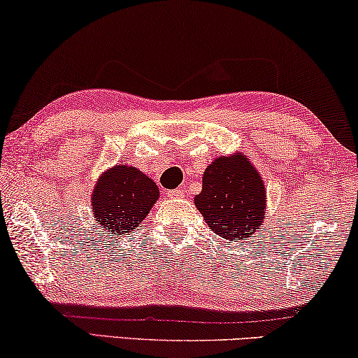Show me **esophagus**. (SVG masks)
<instances>
[{
	"label": "esophagus",
	"mask_w": 358,
	"mask_h": 358,
	"mask_svg": "<svg viewBox=\"0 0 358 358\" xmlns=\"http://www.w3.org/2000/svg\"><path fill=\"white\" fill-rule=\"evenodd\" d=\"M168 195L171 198H182L185 195V192L182 189H174V190H169Z\"/></svg>",
	"instance_id": "34e87169"
}]
</instances>
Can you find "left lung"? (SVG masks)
<instances>
[{
    "mask_svg": "<svg viewBox=\"0 0 358 358\" xmlns=\"http://www.w3.org/2000/svg\"><path fill=\"white\" fill-rule=\"evenodd\" d=\"M194 201L214 234L229 241L250 238L266 217V187L241 152L217 157L205 169Z\"/></svg>",
    "mask_w": 358,
    "mask_h": 358,
    "instance_id": "1",
    "label": "left lung"
}]
</instances>
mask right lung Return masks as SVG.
<instances>
[{"label": "right lung", "instance_id": "right-lung-1", "mask_svg": "<svg viewBox=\"0 0 358 358\" xmlns=\"http://www.w3.org/2000/svg\"><path fill=\"white\" fill-rule=\"evenodd\" d=\"M160 198L157 184L129 164H115L103 171L91 192V210L102 230L128 235Z\"/></svg>", "mask_w": 358, "mask_h": 358}]
</instances>
